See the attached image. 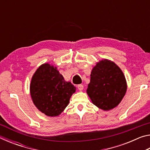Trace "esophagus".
<instances>
[{
  "instance_id": "obj_1",
  "label": "esophagus",
  "mask_w": 150,
  "mask_h": 150,
  "mask_svg": "<svg viewBox=\"0 0 150 150\" xmlns=\"http://www.w3.org/2000/svg\"><path fill=\"white\" fill-rule=\"evenodd\" d=\"M77 88H78V89L80 91H83V85H79L78 86H77Z\"/></svg>"
}]
</instances>
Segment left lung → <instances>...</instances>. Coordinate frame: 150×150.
<instances>
[{
	"label": "left lung",
	"mask_w": 150,
	"mask_h": 150,
	"mask_svg": "<svg viewBox=\"0 0 150 150\" xmlns=\"http://www.w3.org/2000/svg\"><path fill=\"white\" fill-rule=\"evenodd\" d=\"M126 90L125 76L115 62L104 59L96 63L87 89L93 105L103 110H112L120 104Z\"/></svg>",
	"instance_id": "left-lung-1"
}]
</instances>
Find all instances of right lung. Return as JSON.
<instances>
[{
    "mask_svg": "<svg viewBox=\"0 0 150 150\" xmlns=\"http://www.w3.org/2000/svg\"><path fill=\"white\" fill-rule=\"evenodd\" d=\"M30 91L36 108L46 116L55 117L67 107L76 87L65 81L56 67L44 63L33 75Z\"/></svg>",
    "mask_w": 150,
    "mask_h": 150,
    "instance_id": "add662e5",
    "label": "right lung"
}]
</instances>
